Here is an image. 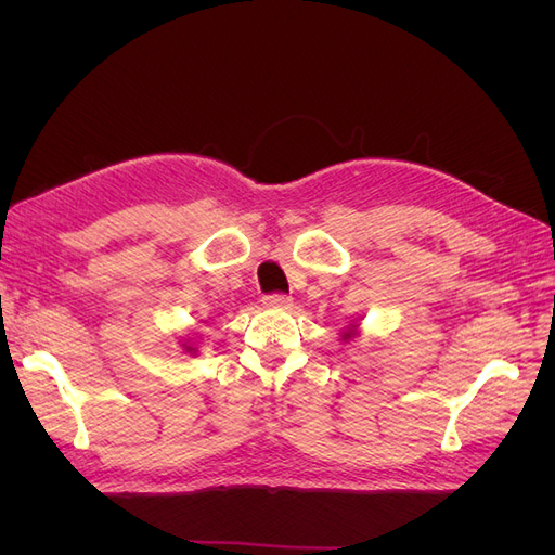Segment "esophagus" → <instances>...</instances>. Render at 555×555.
<instances>
[{"mask_svg": "<svg viewBox=\"0 0 555 555\" xmlns=\"http://www.w3.org/2000/svg\"><path fill=\"white\" fill-rule=\"evenodd\" d=\"M263 306L287 310L292 306V296H287V294H268V296H263Z\"/></svg>", "mask_w": 555, "mask_h": 555, "instance_id": "1", "label": "esophagus"}]
</instances>
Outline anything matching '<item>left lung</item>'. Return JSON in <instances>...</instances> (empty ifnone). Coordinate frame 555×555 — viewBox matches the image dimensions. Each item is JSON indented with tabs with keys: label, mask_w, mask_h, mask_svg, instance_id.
I'll return each instance as SVG.
<instances>
[{
	"label": "left lung",
	"mask_w": 555,
	"mask_h": 555,
	"mask_svg": "<svg viewBox=\"0 0 555 555\" xmlns=\"http://www.w3.org/2000/svg\"><path fill=\"white\" fill-rule=\"evenodd\" d=\"M343 338H345V340H349V338H354V331H349V333H345V335H343Z\"/></svg>",
	"instance_id": "obj_1"
}]
</instances>
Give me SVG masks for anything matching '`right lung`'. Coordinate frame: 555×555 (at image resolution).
<instances>
[{
	"mask_svg": "<svg viewBox=\"0 0 555 555\" xmlns=\"http://www.w3.org/2000/svg\"><path fill=\"white\" fill-rule=\"evenodd\" d=\"M184 349H188V351H192V347H184Z\"/></svg>",
	"mask_w": 555,
	"mask_h": 555,
	"instance_id": "right-lung-1",
	"label": "right lung"
}]
</instances>
